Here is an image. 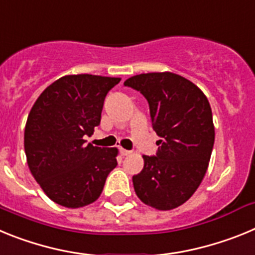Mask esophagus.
<instances>
[{"label": "esophagus", "mask_w": 255, "mask_h": 255, "mask_svg": "<svg viewBox=\"0 0 255 255\" xmlns=\"http://www.w3.org/2000/svg\"><path fill=\"white\" fill-rule=\"evenodd\" d=\"M120 153H121V155H129L131 152H130V150L124 149V148H120Z\"/></svg>", "instance_id": "esophagus-1"}]
</instances>
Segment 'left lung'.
Instances as JSON below:
<instances>
[{"label":"left lung","mask_w":255,"mask_h":255,"mask_svg":"<svg viewBox=\"0 0 255 255\" xmlns=\"http://www.w3.org/2000/svg\"><path fill=\"white\" fill-rule=\"evenodd\" d=\"M149 105L153 130L161 136L155 155H143L144 167L132 176L143 203L168 211L194 194L208 168L215 126L207 97L195 84L172 73L140 74L124 83Z\"/></svg>","instance_id":"8db88e82"}]
</instances>
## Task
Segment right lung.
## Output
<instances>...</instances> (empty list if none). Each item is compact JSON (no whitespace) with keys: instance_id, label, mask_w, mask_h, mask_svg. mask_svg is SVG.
Masks as SVG:
<instances>
[{"instance_id":"add662e5","label":"right lung","mask_w":255,"mask_h":255,"mask_svg":"<svg viewBox=\"0 0 255 255\" xmlns=\"http://www.w3.org/2000/svg\"><path fill=\"white\" fill-rule=\"evenodd\" d=\"M120 78L62 76L38 97L28 116L24 148L31 175L55 203L79 208L98 199L117 166L116 148L87 144L107 93Z\"/></svg>"}]
</instances>
